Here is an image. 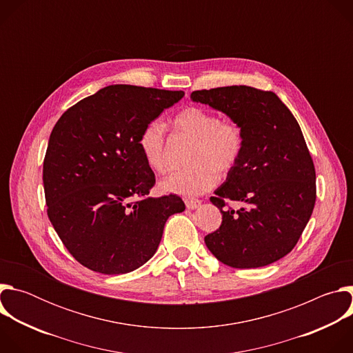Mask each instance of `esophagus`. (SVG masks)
<instances>
[{"mask_svg": "<svg viewBox=\"0 0 353 353\" xmlns=\"http://www.w3.org/2000/svg\"><path fill=\"white\" fill-rule=\"evenodd\" d=\"M184 203H185V207H187L188 210H195V208H198V207L201 205V199L185 196V198H184Z\"/></svg>", "mask_w": 353, "mask_h": 353, "instance_id": "esophagus-1", "label": "esophagus"}]
</instances>
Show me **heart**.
I'll list each match as a JSON object with an SVG mask.
<instances>
[{"label":"heart","instance_id":"b5f03b06","mask_svg":"<svg viewBox=\"0 0 353 353\" xmlns=\"http://www.w3.org/2000/svg\"><path fill=\"white\" fill-rule=\"evenodd\" d=\"M176 134L192 139L188 150V168L177 170L161 181L165 192L194 195L212 188L218 172L228 174L237 165L244 137L240 125L228 119H218L214 112L203 108H185L173 119ZM139 152L146 166L157 173L170 169V152L165 125L159 120L149 121L138 138Z\"/></svg>","mask_w":353,"mask_h":353}]
</instances>
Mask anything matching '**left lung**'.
I'll return each instance as SVG.
<instances>
[{"label": "left lung", "mask_w": 353, "mask_h": 353, "mask_svg": "<svg viewBox=\"0 0 353 353\" xmlns=\"http://www.w3.org/2000/svg\"><path fill=\"white\" fill-rule=\"evenodd\" d=\"M233 121L244 137L241 157L211 196L222 225L205 236L211 253L233 268L272 264L293 250L316 204V170L300 125L270 90L245 85L191 93ZM240 200L237 212L225 199Z\"/></svg>", "instance_id": "left-lung-1"}]
</instances>
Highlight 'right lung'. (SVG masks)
<instances>
[{
  "label": "right lung",
  "instance_id": "1",
  "mask_svg": "<svg viewBox=\"0 0 353 353\" xmlns=\"http://www.w3.org/2000/svg\"><path fill=\"white\" fill-rule=\"evenodd\" d=\"M183 90L110 85L70 108L50 134L43 162L47 215L70 254L105 275L131 272L152 257L177 195L155 185L138 148L142 128Z\"/></svg>",
  "mask_w": 353,
  "mask_h": 353
}]
</instances>
